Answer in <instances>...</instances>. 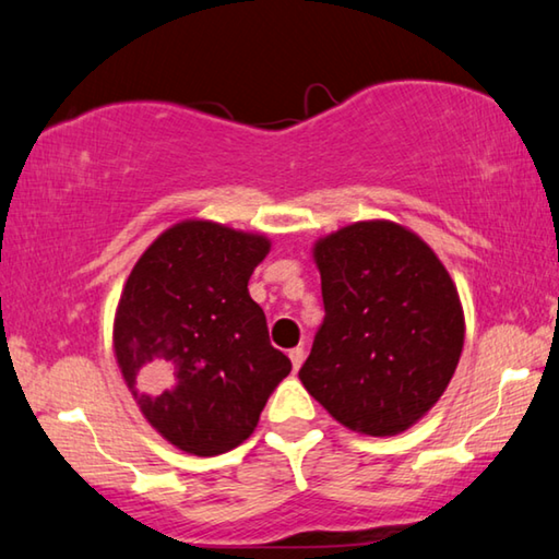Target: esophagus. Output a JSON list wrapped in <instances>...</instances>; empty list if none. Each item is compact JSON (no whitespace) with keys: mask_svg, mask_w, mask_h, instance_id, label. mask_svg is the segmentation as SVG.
<instances>
[{"mask_svg":"<svg viewBox=\"0 0 559 559\" xmlns=\"http://www.w3.org/2000/svg\"><path fill=\"white\" fill-rule=\"evenodd\" d=\"M288 357H290V362H293V370H300L302 357H306V349H302L300 345H298V347H293L290 353H288Z\"/></svg>","mask_w":559,"mask_h":559,"instance_id":"1","label":"esophagus"}]
</instances>
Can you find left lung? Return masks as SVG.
<instances>
[{
	"mask_svg": "<svg viewBox=\"0 0 559 559\" xmlns=\"http://www.w3.org/2000/svg\"><path fill=\"white\" fill-rule=\"evenodd\" d=\"M325 318L300 382L343 427L394 437L456 372L463 310L427 243L392 222H357L313 249Z\"/></svg>",
	"mask_w": 559,
	"mask_h": 559,
	"instance_id": "8db88e82",
	"label": "left lung"
}]
</instances>
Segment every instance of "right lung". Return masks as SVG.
Here are the masks:
<instances>
[{
  "label": "right lung",
  "instance_id": "add662e5",
  "mask_svg": "<svg viewBox=\"0 0 559 559\" xmlns=\"http://www.w3.org/2000/svg\"><path fill=\"white\" fill-rule=\"evenodd\" d=\"M266 236L214 222L159 234L130 271L112 347L145 419L194 456H219L257 429L290 359L249 296Z\"/></svg>",
  "mask_w": 559,
  "mask_h": 559
}]
</instances>
